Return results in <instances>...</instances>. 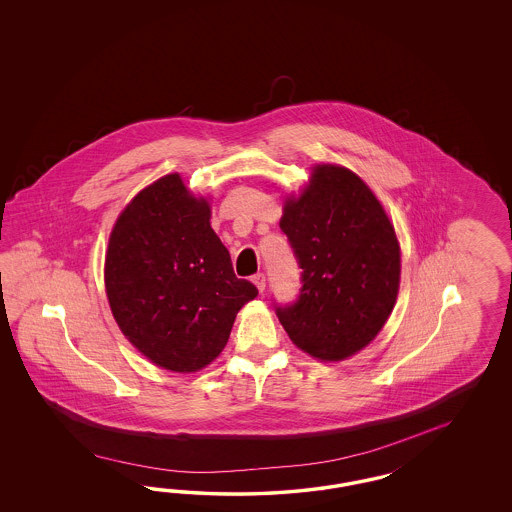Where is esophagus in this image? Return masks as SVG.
<instances>
[{"label":"esophagus","instance_id":"34e87169","mask_svg":"<svg viewBox=\"0 0 512 512\" xmlns=\"http://www.w3.org/2000/svg\"><path fill=\"white\" fill-rule=\"evenodd\" d=\"M251 281L255 283V287L263 293L264 287H266V276H264L263 272H259V274H255L253 278H251Z\"/></svg>","mask_w":512,"mask_h":512}]
</instances>
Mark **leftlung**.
Wrapping results in <instances>:
<instances>
[{"mask_svg": "<svg viewBox=\"0 0 512 512\" xmlns=\"http://www.w3.org/2000/svg\"><path fill=\"white\" fill-rule=\"evenodd\" d=\"M302 268L295 302L274 308L289 338L319 360H343L379 334L396 304L400 246L383 206L355 172L313 169L279 221Z\"/></svg>", "mask_w": 512, "mask_h": 512, "instance_id": "1", "label": "left lung"}]
</instances>
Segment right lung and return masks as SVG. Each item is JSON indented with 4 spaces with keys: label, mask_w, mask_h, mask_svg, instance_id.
<instances>
[{
    "label": "right lung",
    "mask_w": 512,
    "mask_h": 512,
    "mask_svg": "<svg viewBox=\"0 0 512 512\" xmlns=\"http://www.w3.org/2000/svg\"><path fill=\"white\" fill-rule=\"evenodd\" d=\"M105 285L127 340L157 366L182 373L223 351L236 313L259 293L234 276L208 202L191 197L178 174L142 189L118 217Z\"/></svg>",
    "instance_id": "right-lung-1"
}]
</instances>
